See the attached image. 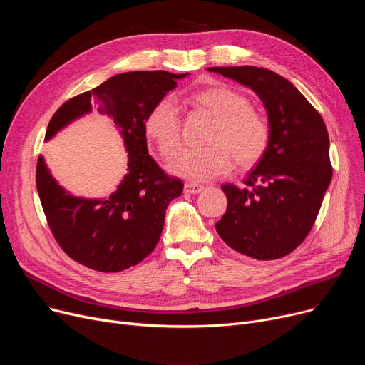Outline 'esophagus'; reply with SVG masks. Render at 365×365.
Wrapping results in <instances>:
<instances>
[{
	"label": "esophagus",
	"mask_w": 365,
	"mask_h": 365,
	"mask_svg": "<svg viewBox=\"0 0 365 365\" xmlns=\"http://www.w3.org/2000/svg\"><path fill=\"white\" fill-rule=\"evenodd\" d=\"M204 190V186H201V185H197V183H190V182H187V183H185V192L186 194H200V192H202Z\"/></svg>",
	"instance_id": "1"
}]
</instances>
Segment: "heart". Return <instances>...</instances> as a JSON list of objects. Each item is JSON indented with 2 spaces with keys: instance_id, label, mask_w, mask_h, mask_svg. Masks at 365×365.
Returning a JSON list of instances; mask_svg holds the SVG:
<instances>
[{
  "instance_id": "b5f03b06",
  "label": "heart",
  "mask_w": 365,
  "mask_h": 365,
  "mask_svg": "<svg viewBox=\"0 0 365 365\" xmlns=\"http://www.w3.org/2000/svg\"><path fill=\"white\" fill-rule=\"evenodd\" d=\"M200 105L217 118L205 148H182L168 161L173 175L204 183L226 176L234 168V157L242 165L257 163L269 146L271 127L252 109L244 94L225 88H208L195 96ZM145 130L161 155L175 152L182 140L179 102L173 94L161 98L149 110Z\"/></svg>"
}]
</instances>
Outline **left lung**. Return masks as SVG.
<instances>
[{
    "instance_id": "left-lung-1",
    "label": "left lung",
    "mask_w": 365,
    "mask_h": 365,
    "mask_svg": "<svg viewBox=\"0 0 365 365\" xmlns=\"http://www.w3.org/2000/svg\"><path fill=\"white\" fill-rule=\"evenodd\" d=\"M252 88L267 113L271 142L240 189H222L227 208L216 223L220 238L235 252L257 260L292 253L314 226L333 168L330 139L321 115L284 76L256 66H215Z\"/></svg>"
}]
</instances>
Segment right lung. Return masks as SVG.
<instances>
[{
  "label": "right lung",
  "mask_w": 365,
  "mask_h": 365,
  "mask_svg": "<svg viewBox=\"0 0 365 365\" xmlns=\"http://www.w3.org/2000/svg\"><path fill=\"white\" fill-rule=\"evenodd\" d=\"M189 73L136 71L112 76L65 102L48 123L46 142L98 108L118 128L127 175L108 198L75 197L57 183L43 155L36 164V189L51 232L63 252L90 269L120 272L142 262L158 244L171 200L183 182L160 168L146 145L145 120L161 98Z\"/></svg>",
  "instance_id": "1"
}]
</instances>
